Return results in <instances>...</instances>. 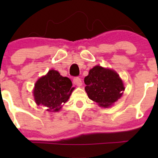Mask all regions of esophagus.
<instances>
[{"instance_id": "obj_1", "label": "esophagus", "mask_w": 158, "mask_h": 158, "mask_svg": "<svg viewBox=\"0 0 158 158\" xmlns=\"http://www.w3.org/2000/svg\"><path fill=\"white\" fill-rule=\"evenodd\" d=\"M73 82L77 86H81L82 85V80H81V79L79 77H75L73 79Z\"/></svg>"}]
</instances>
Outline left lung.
I'll return each instance as SVG.
<instances>
[{"label": "left lung", "instance_id": "1", "mask_svg": "<svg viewBox=\"0 0 158 158\" xmlns=\"http://www.w3.org/2000/svg\"><path fill=\"white\" fill-rule=\"evenodd\" d=\"M84 82L89 98L102 107H109L115 102L125 90L123 82L115 72L99 66L89 70Z\"/></svg>", "mask_w": 158, "mask_h": 158}]
</instances>
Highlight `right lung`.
I'll use <instances>...</instances> for the list:
<instances>
[{
  "label": "right lung",
  "mask_w": 158,
  "mask_h": 158,
  "mask_svg": "<svg viewBox=\"0 0 158 158\" xmlns=\"http://www.w3.org/2000/svg\"><path fill=\"white\" fill-rule=\"evenodd\" d=\"M71 80L60 76L59 72L49 70L35 84L33 95L37 105H43L49 111H57L66 103L74 88Z\"/></svg>",
  "instance_id": "1"
}]
</instances>
